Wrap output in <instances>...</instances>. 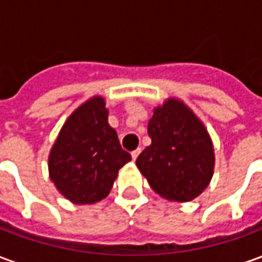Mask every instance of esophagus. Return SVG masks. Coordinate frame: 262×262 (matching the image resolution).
<instances>
[{
	"instance_id": "obj_1",
	"label": "esophagus",
	"mask_w": 262,
	"mask_h": 262,
	"mask_svg": "<svg viewBox=\"0 0 262 262\" xmlns=\"http://www.w3.org/2000/svg\"><path fill=\"white\" fill-rule=\"evenodd\" d=\"M140 151H142L140 148H137V150H135V151H132V159H133V161H135V160H136L137 157H139V154H140Z\"/></svg>"
}]
</instances>
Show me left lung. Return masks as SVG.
Instances as JSON below:
<instances>
[{
    "label": "left lung",
    "instance_id": "1",
    "mask_svg": "<svg viewBox=\"0 0 262 262\" xmlns=\"http://www.w3.org/2000/svg\"><path fill=\"white\" fill-rule=\"evenodd\" d=\"M147 133L151 144L136 165L156 193L174 202L192 201L213 176V144L208 130L187 105L170 98L154 109Z\"/></svg>",
    "mask_w": 262,
    "mask_h": 262
}]
</instances>
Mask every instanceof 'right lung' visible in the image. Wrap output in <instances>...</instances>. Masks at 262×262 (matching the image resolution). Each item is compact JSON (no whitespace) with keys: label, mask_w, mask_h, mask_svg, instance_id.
Instances as JSON below:
<instances>
[{"label":"right lung","mask_w":262,"mask_h":262,"mask_svg":"<svg viewBox=\"0 0 262 262\" xmlns=\"http://www.w3.org/2000/svg\"><path fill=\"white\" fill-rule=\"evenodd\" d=\"M132 160L108 123L102 97H94L70 115L49 156L50 180L77 205L108 196L118 171Z\"/></svg>","instance_id":"right-lung-1"}]
</instances>
